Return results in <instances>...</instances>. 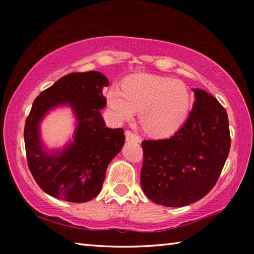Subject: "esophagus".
I'll list each match as a JSON object with an SVG mask.
<instances>
[{"instance_id":"obj_1","label":"esophagus","mask_w":254,"mask_h":254,"mask_svg":"<svg viewBox=\"0 0 254 254\" xmlns=\"http://www.w3.org/2000/svg\"><path fill=\"white\" fill-rule=\"evenodd\" d=\"M126 139L127 141H135V142H140L141 139L139 135H136L135 133H133L131 131H126Z\"/></svg>"}]
</instances>
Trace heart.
<instances>
[{"instance_id":"obj_1","label":"heart","mask_w":254,"mask_h":254,"mask_svg":"<svg viewBox=\"0 0 254 254\" xmlns=\"http://www.w3.org/2000/svg\"><path fill=\"white\" fill-rule=\"evenodd\" d=\"M112 118L122 122L139 118L150 134L169 135L186 121L191 106V95L184 83L169 77L137 74L119 85H111L105 92Z\"/></svg>"}]
</instances>
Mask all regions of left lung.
<instances>
[{
    "mask_svg": "<svg viewBox=\"0 0 254 254\" xmlns=\"http://www.w3.org/2000/svg\"><path fill=\"white\" fill-rule=\"evenodd\" d=\"M192 110L169 139L144 140L141 186L153 203L182 207L216 184L231 147L229 119L214 96L194 88Z\"/></svg>",
    "mask_w": 254,
    "mask_h": 254,
    "instance_id": "8db88e82",
    "label": "left lung"
}]
</instances>
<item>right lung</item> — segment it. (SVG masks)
Segmentation results:
<instances>
[{
	"label": "right lung",
	"mask_w": 254,
	"mask_h": 254,
	"mask_svg": "<svg viewBox=\"0 0 254 254\" xmlns=\"http://www.w3.org/2000/svg\"><path fill=\"white\" fill-rule=\"evenodd\" d=\"M109 79L100 71L72 72L58 79L34 100L25 121L28 166L47 194L70 203H85L100 194L109 163L126 141L123 128L106 127L103 88ZM58 107H69L75 118L72 140L49 149L41 139L40 123Z\"/></svg>",
	"instance_id": "right-lung-1"
}]
</instances>
